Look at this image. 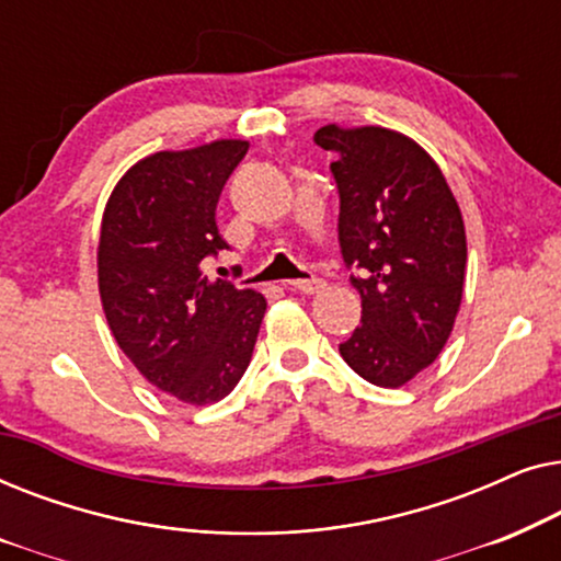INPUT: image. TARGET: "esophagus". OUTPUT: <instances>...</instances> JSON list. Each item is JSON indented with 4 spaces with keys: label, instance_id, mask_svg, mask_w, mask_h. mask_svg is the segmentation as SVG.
I'll list each match as a JSON object with an SVG mask.
<instances>
[{
    "label": "esophagus",
    "instance_id": "1",
    "mask_svg": "<svg viewBox=\"0 0 561 561\" xmlns=\"http://www.w3.org/2000/svg\"><path fill=\"white\" fill-rule=\"evenodd\" d=\"M327 283L321 280V278H304V280H288V288L290 290H298V294H306V296H311V294H319L321 288H324Z\"/></svg>",
    "mask_w": 561,
    "mask_h": 561
}]
</instances>
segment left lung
I'll use <instances>...</instances> for the list:
<instances>
[{"instance_id":"1","label":"left lung","mask_w":561,"mask_h":561,"mask_svg":"<svg viewBox=\"0 0 561 561\" xmlns=\"http://www.w3.org/2000/svg\"><path fill=\"white\" fill-rule=\"evenodd\" d=\"M340 194V252L363 319L340 355L359 378L398 388L447 344L462 301L467 240L439 165L382 127H321Z\"/></svg>"}]
</instances>
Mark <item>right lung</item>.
Here are the masks:
<instances>
[{
    "label": "right lung",
    "mask_w": 561,
    "mask_h": 561,
    "mask_svg": "<svg viewBox=\"0 0 561 561\" xmlns=\"http://www.w3.org/2000/svg\"><path fill=\"white\" fill-rule=\"evenodd\" d=\"M248 142L156 152L122 175L99 237V294L114 340L152 386L183 403L221 401L248 370L265 298L202 273L229 250L221 188Z\"/></svg>",
    "instance_id": "right-lung-1"
}]
</instances>
